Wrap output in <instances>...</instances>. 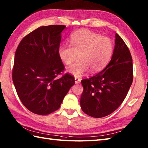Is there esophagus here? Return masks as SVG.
<instances>
[{
	"mask_svg": "<svg viewBox=\"0 0 148 148\" xmlns=\"http://www.w3.org/2000/svg\"><path fill=\"white\" fill-rule=\"evenodd\" d=\"M80 81H81L80 78H77V77L75 78V84H79L80 82Z\"/></svg>",
	"mask_w": 148,
	"mask_h": 148,
	"instance_id": "esophagus-1",
	"label": "esophagus"
}]
</instances>
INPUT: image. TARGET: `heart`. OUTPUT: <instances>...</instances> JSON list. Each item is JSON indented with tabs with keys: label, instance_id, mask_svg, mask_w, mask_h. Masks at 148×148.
I'll return each instance as SVG.
<instances>
[{
	"label": "heart",
	"instance_id": "obj_1",
	"mask_svg": "<svg viewBox=\"0 0 148 148\" xmlns=\"http://www.w3.org/2000/svg\"><path fill=\"white\" fill-rule=\"evenodd\" d=\"M70 45H61L58 53L61 60L69 65L77 58V62L68 68L67 71L73 76L81 77L88 68L92 73L103 70L110 60L113 45L109 38L88 29L78 30L71 35Z\"/></svg>",
	"mask_w": 148,
	"mask_h": 148
}]
</instances>
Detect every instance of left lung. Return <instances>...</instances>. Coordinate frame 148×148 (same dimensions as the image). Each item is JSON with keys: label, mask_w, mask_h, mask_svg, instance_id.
Returning a JSON list of instances; mask_svg holds the SVG:
<instances>
[{"label": "left lung", "mask_w": 148, "mask_h": 148, "mask_svg": "<svg viewBox=\"0 0 148 148\" xmlns=\"http://www.w3.org/2000/svg\"><path fill=\"white\" fill-rule=\"evenodd\" d=\"M132 68L129 49L116 34L113 53L109 64L99 73L81 81L84 87L80 97L82 110L97 119L115 111L132 85Z\"/></svg>", "instance_id": "left-lung-1"}]
</instances>
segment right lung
<instances>
[{
	"label": "right lung",
	"mask_w": 148,
	"mask_h": 148,
	"mask_svg": "<svg viewBox=\"0 0 148 148\" xmlns=\"http://www.w3.org/2000/svg\"><path fill=\"white\" fill-rule=\"evenodd\" d=\"M64 25L40 27L22 39L16 49L12 81L23 104L40 115L60 108L75 84L73 77L64 75V65L58 53Z\"/></svg>",
	"instance_id": "1"
}]
</instances>
